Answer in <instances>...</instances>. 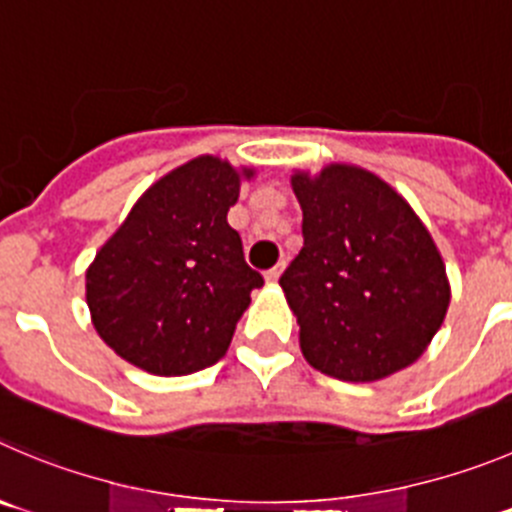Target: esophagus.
I'll use <instances>...</instances> for the list:
<instances>
[{
    "label": "esophagus",
    "instance_id": "1",
    "mask_svg": "<svg viewBox=\"0 0 512 512\" xmlns=\"http://www.w3.org/2000/svg\"><path fill=\"white\" fill-rule=\"evenodd\" d=\"M280 272H283V265H275V267H270V270L265 272V280H267V283H278Z\"/></svg>",
    "mask_w": 512,
    "mask_h": 512
}]
</instances>
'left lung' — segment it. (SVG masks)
<instances>
[{"instance_id": "left-lung-1", "label": "left lung", "mask_w": 512, "mask_h": 512, "mask_svg": "<svg viewBox=\"0 0 512 512\" xmlns=\"http://www.w3.org/2000/svg\"><path fill=\"white\" fill-rule=\"evenodd\" d=\"M303 247L280 285L313 369L341 381H379L407 369L450 305L432 234L386 181L331 164L293 176Z\"/></svg>"}]
</instances>
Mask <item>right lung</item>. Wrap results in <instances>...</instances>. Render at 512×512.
Segmentation results:
<instances>
[{"label": "right lung", "mask_w": 512, "mask_h": 512, "mask_svg": "<svg viewBox=\"0 0 512 512\" xmlns=\"http://www.w3.org/2000/svg\"><path fill=\"white\" fill-rule=\"evenodd\" d=\"M199 156L156 181L85 275L93 326L128 364L184 376L227 353L250 293L265 280L245 262L227 212L240 179Z\"/></svg>", "instance_id": "1"}]
</instances>
